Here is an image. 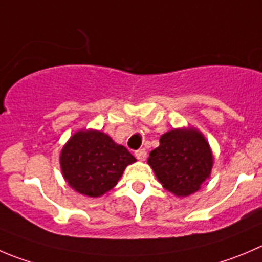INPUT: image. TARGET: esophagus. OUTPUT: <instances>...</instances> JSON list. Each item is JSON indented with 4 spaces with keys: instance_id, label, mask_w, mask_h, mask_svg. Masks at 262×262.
<instances>
[{
    "instance_id": "1",
    "label": "esophagus",
    "mask_w": 262,
    "mask_h": 262,
    "mask_svg": "<svg viewBox=\"0 0 262 262\" xmlns=\"http://www.w3.org/2000/svg\"><path fill=\"white\" fill-rule=\"evenodd\" d=\"M135 157L139 159V161H145L146 150L145 149H139V150L135 151Z\"/></svg>"
}]
</instances>
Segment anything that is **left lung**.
<instances>
[{"label":"left lung","instance_id":"obj_1","mask_svg":"<svg viewBox=\"0 0 262 262\" xmlns=\"http://www.w3.org/2000/svg\"><path fill=\"white\" fill-rule=\"evenodd\" d=\"M148 164L166 190L184 198L198 191L210 179L213 154L199 129L180 127L161 136L159 146L149 154Z\"/></svg>","mask_w":262,"mask_h":262}]
</instances>
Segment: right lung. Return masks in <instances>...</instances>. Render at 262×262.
Wrapping results in <instances>:
<instances>
[{
	"label": "right lung",
	"instance_id": "1",
	"mask_svg": "<svg viewBox=\"0 0 262 262\" xmlns=\"http://www.w3.org/2000/svg\"><path fill=\"white\" fill-rule=\"evenodd\" d=\"M136 158L108 134L83 128L69 138L60 151L64 180L86 196L104 195L114 188L128 164Z\"/></svg>",
	"mask_w": 262,
	"mask_h": 262
}]
</instances>
